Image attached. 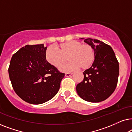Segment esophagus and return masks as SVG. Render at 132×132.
I'll return each instance as SVG.
<instances>
[{
	"label": "esophagus",
	"mask_w": 132,
	"mask_h": 132,
	"mask_svg": "<svg viewBox=\"0 0 132 132\" xmlns=\"http://www.w3.org/2000/svg\"><path fill=\"white\" fill-rule=\"evenodd\" d=\"M73 73H67L65 74V77H70V76L73 75Z\"/></svg>",
	"instance_id": "obj_1"
}]
</instances>
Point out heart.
<instances>
[{"label": "heart", "mask_w": 132, "mask_h": 132, "mask_svg": "<svg viewBox=\"0 0 132 132\" xmlns=\"http://www.w3.org/2000/svg\"><path fill=\"white\" fill-rule=\"evenodd\" d=\"M48 47L45 52V58L48 64L58 68L67 59L70 62L59 70L62 72H71L81 68L83 70L89 68L95 59V50L88 44H83L80 41L71 40L62 43L57 47Z\"/></svg>", "instance_id": "1"}]
</instances>
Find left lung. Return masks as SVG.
I'll return each mask as SVG.
<instances>
[{
    "label": "left lung",
    "mask_w": 132,
    "mask_h": 132,
    "mask_svg": "<svg viewBox=\"0 0 132 132\" xmlns=\"http://www.w3.org/2000/svg\"><path fill=\"white\" fill-rule=\"evenodd\" d=\"M81 39L93 47L95 56L92 66L83 73L84 80L77 85V94L86 102H102L116 88L119 76L118 62L109 45L96 39Z\"/></svg>",
    "instance_id": "1"
}]
</instances>
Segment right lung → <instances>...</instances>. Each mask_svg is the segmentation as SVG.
Masks as SVG:
<instances>
[{
	"label": "right lung",
	"instance_id": "right-lung-1",
	"mask_svg": "<svg viewBox=\"0 0 132 132\" xmlns=\"http://www.w3.org/2000/svg\"><path fill=\"white\" fill-rule=\"evenodd\" d=\"M44 44L26 45L14 54L8 73L12 88L29 103H44L55 96L65 74L47 62Z\"/></svg>",
	"mask_w": 132,
	"mask_h": 132
}]
</instances>
